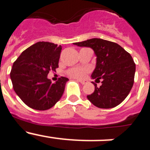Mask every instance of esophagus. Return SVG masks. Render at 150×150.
<instances>
[{
    "label": "esophagus",
    "instance_id": "34e87169",
    "mask_svg": "<svg viewBox=\"0 0 150 150\" xmlns=\"http://www.w3.org/2000/svg\"><path fill=\"white\" fill-rule=\"evenodd\" d=\"M79 82L81 83L82 85H84V84H86V81H85V80H79Z\"/></svg>",
    "mask_w": 150,
    "mask_h": 150
}]
</instances>
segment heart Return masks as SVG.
<instances>
[{
  "instance_id": "1",
  "label": "heart",
  "mask_w": 150,
  "mask_h": 150,
  "mask_svg": "<svg viewBox=\"0 0 150 150\" xmlns=\"http://www.w3.org/2000/svg\"><path fill=\"white\" fill-rule=\"evenodd\" d=\"M88 70L87 68H79V67H75L69 70L67 74L71 77L76 78V79H83L85 77L86 73Z\"/></svg>"
}]
</instances>
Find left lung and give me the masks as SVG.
I'll return each instance as SVG.
<instances>
[{"label": "left lung", "mask_w": 150, "mask_h": 150, "mask_svg": "<svg viewBox=\"0 0 150 150\" xmlns=\"http://www.w3.org/2000/svg\"><path fill=\"white\" fill-rule=\"evenodd\" d=\"M80 47L92 49L96 56V65L91 79H101V86L87 95L95 107L109 109L116 107L126 98L134 84L135 64L132 55L113 42L100 38L74 43Z\"/></svg>", "instance_id": "left-lung-1"}]
</instances>
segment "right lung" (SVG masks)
<instances>
[{
	"label": "right lung",
	"mask_w": 150,
	"mask_h": 150,
	"mask_svg": "<svg viewBox=\"0 0 150 150\" xmlns=\"http://www.w3.org/2000/svg\"><path fill=\"white\" fill-rule=\"evenodd\" d=\"M62 46L50 42H38L22 52L13 63L10 79L13 89L29 107L46 110L62 98L67 77L52 83L47 75L59 67Z\"/></svg>",
	"instance_id": "add662e5"
}]
</instances>
